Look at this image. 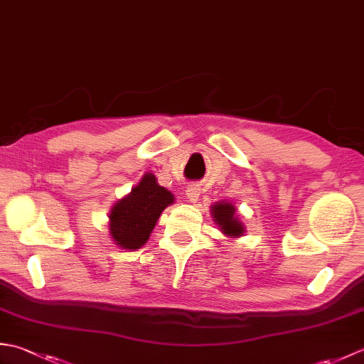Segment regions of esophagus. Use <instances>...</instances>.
Wrapping results in <instances>:
<instances>
[{"instance_id":"1","label":"esophagus","mask_w":364,"mask_h":364,"mask_svg":"<svg viewBox=\"0 0 364 364\" xmlns=\"http://www.w3.org/2000/svg\"><path fill=\"white\" fill-rule=\"evenodd\" d=\"M186 197L189 198V202H197L200 197V188L197 186V184H191V186H188Z\"/></svg>"}]
</instances>
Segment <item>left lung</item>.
Listing matches in <instances>:
<instances>
[{
    "mask_svg": "<svg viewBox=\"0 0 364 364\" xmlns=\"http://www.w3.org/2000/svg\"><path fill=\"white\" fill-rule=\"evenodd\" d=\"M213 215L214 220L220 227L222 233H225L227 236H241L244 233V227L241 225V222L235 218L233 205L219 203L213 206Z\"/></svg>",
    "mask_w": 364,
    "mask_h": 364,
    "instance_id": "8db88e82",
    "label": "left lung"
}]
</instances>
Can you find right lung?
I'll use <instances>...</instances> for the list:
<instances>
[{
  "mask_svg": "<svg viewBox=\"0 0 364 364\" xmlns=\"http://www.w3.org/2000/svg\"><path fill=\"white\" fill-rule=\"evenodd\" d=\"M173 203L170 191L159 186L153 175H145L141 183L112 208L111 236L122 249L136 250L150 237L162 210Z\"/></svg>",
  "mask_w": 364,
  "mask_h": 364,
  "instance_id": "right-lung-1",
  "label": "right lung"
}]
</instances>
